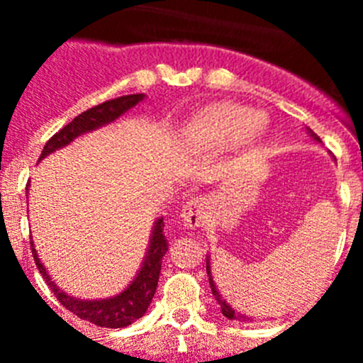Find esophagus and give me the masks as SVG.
I'll use <instances>...</instances> for the list:
<instances>
[{
	"label": "esophagus",
	"mask_w": 363,
	"mask_h": 363,
	"mask_svg": "<svg viewBox=\"0 0 363 363\" xmlns=\"http://www.w3.org/2000/svg\"><path fill=\"white\" fill-rule=\"evenodd\" d=\"M205 207H207V203H205L203 198H192L191 201H187V203L184 205L182 213H179L184 225L191 227V229L200 227L201 223H203Z\"/></svg>",
	"instance_id": "1"
}]
</instances>
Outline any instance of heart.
Instances as JSON below:
<instances>
[{
  "label": "heart",
  "instance_id": "obj_1",
  "mask_svg": "<svg viewBox=\"0 0 363 363\" xmlns=\"http://www.w3.org/2000/svg\"><path fill=\"white\" fill-rule=\"evenodd\" d=\"M267 133V118L245 105L214 101L196 111L185 121L184 136L200 147H223L233 143L238 152L255 149Z\"/></svg>",
  "mask_w": 363,
  "mask_h": 363
}]
</instances>
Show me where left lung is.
Wrapping results in <instances>:
<instances>
[{"label":"left lung","instance_id":"obj_1","mask_svg":"<svg viewBox=\"0 0 363 363\" xmlns=\"http://www.w3.org/2000/svg\"><path fill=\"white\" fill-rule=\"evenodd\" d=\"M307 133H309V136L313 138V140H316V142H320V138L316 136V134H314L313 130L307 129ZM205 259H207V277H209L211 291H213L214 300H216V301H218V306H220L221 314H223V316H225V318H229V320H238V322H255V320H256L255 316H249V314H245V313H240V311L234 309V307L230 306L229 301H227L225 298H223V294L220 293V289H218L216 281H214V278H213V271H211V255L205 256Z\"/></svg>","mask_w":363,"mask_h":363}]
</instances>
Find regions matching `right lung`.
Instances as JSON below:
<instances>
[{"label":"right lung","mask_w":363,"mask_h":363,"mask_svg":"<svg viewBox=\"0 0 363 363\" xmlns=\"http://www.w3.org/2000/svg\"><path fill=\"white\" fill-rule=\"evenodd\" d=\"M145 98V94L121 96V98L111 99V101H105V104L96 105V107L89 108V111L82 112L69 125H65L60 133H56L50 138L47 145L43 147V150H41L40 162L43 158H47L49 154L70 145L76 138L92 133V130L101 129L105 125H111L112 121H116L118 118L123 116L125 112H129L138 104H142ZM163 227H165L163 216L156 218L152 230H150L145 256H143V262L140 265V269L136 271V277L133 278V281L121 293L108 298L85 300V298H76L72 294L65 293V291L57 287L56 281L49 274V271L41 264L40 255H38L36 247H34V242H30L32 256H34V262H36L38 269L43 274L47 285L52 289V293L56 294V298L60 300V303L63 307H67L70 313H74L82 320L92 322L94 325L108 327V329H120V327H127L133 322H136L138 318H142L143 314L147 313V309H149L150 301H152L156 287H158L162 259L167 255V251H169V243H167L165 234H163Z\"/></svg>","instance_id":"add662e5"}]
</instances>
